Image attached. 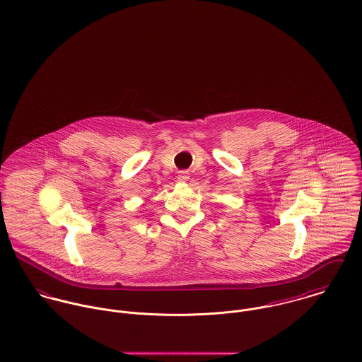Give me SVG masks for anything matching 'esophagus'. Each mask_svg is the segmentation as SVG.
Here are the masks:
<instances>
[{"mask_svg": "<svg viewBox=\"0 0 362 362\" xmlns=\"http://www.w3.org/2000/svg\"><path fill=\"white\" fill-rule=\"evenodd\" d=\"M177 178H178V181H180V182H187V181L189 180V174H188L187 171H181V173L178 174V177H177Z\"/></svg>", "mask_w": 362, "mask_h": 362, "instance_id": "obj_1", "label": "esophagus"}]
</instances>
